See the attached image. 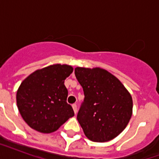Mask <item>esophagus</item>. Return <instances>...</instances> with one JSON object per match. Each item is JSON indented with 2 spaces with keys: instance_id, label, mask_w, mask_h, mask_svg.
Here are the masks:
<instances>
[{
  "instance_id": "1",
  "label": "esophagus",
  "mask_w": 159,
  "mask_h": 159,
  "mask_svg": "<svg viewBox=\"0 0 159 159\" xmlns=\"http://www.w3.org/2000/svg\"><path fill=\"white\" fill-rule=\"evenodd\" d=\"M72 106V109H73V111H74V113H75V114H77V105H76V104H73Z\"/></svg>"
}]
</instances>
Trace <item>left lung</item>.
<instances>
[{
    "instance_id": "obj_1",
    "label": "left lung",
    "mask_w": 159,
    "mask_h": 159,
    "mask_svg": "<svg viewBox=\"0 0 159 159\" xmlns=\"http://www.w3.org/2000/svg\"><path fill=\"white\" fill-rule=\"evenodd\" d=\"M85 98L77 120L93 142L113 139L125 129L133 113V100L120 80L101 67L75 68Z\"/></svg>"
}]
</instances>
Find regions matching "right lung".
Wrapping results in <instances>:
<instances>
[{
	"instance_id": "add662e5",
	"label": "right lung",
	"mask_w": 159,
	"mask_h": 159,
	"mask_svg": "<svg viewBox=\"0 0 159 159\" xmlns=\"http://www.w3.org/2000/svg\"><path fill=\"white\" fill-rule=\"evenodd\" d=\"M73 72L67 64L49 65L29 75L16 93L17 107L30 128L43 134L53 133L74 116L67 103L64 81Z\"/></svg>"
}]
</instances>
